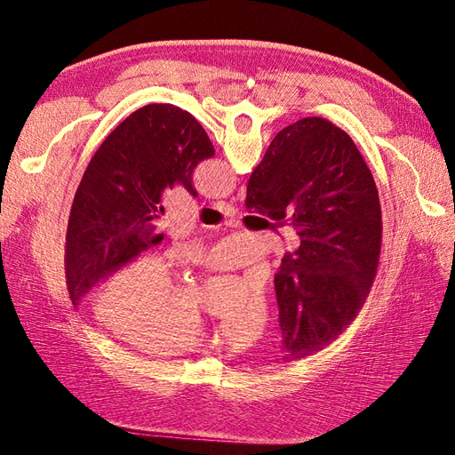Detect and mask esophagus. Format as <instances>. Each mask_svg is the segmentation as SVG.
Masks as SVG:
<instances>
[{
    "label": "esophagus",
    "instance_id": "1",
    "mask_svg": "<svg viewBox=\"0 0 455 455\" xmlns=\"http://www.w3.org/2000/svg\"><path fill=\"white\" fill-rule=\"evenodd\" d=\"M214 209H218L220 212H224L228 216H235L239 212L237 206L233 204V203H228V201H216L214 203Z\"/></svg>",
    "mask_w": 455,
    "mask_h": 455
}]
</instances>
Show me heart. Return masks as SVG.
Wrapping results in <instances>:
<instances>
[{"instance_id":"obj_1","label":"heart","mask_w":455,"mask_h":455,"mask_svg":"<svg viewBox=\"0 0 455 455\" xmlns=\"http://www.w3.org/2000/svg\"><path fill=\"white\" fill-rule=\"evenodd\" d=\"M94 313L134 347L149 353L196 351L216 338L199 301L184 291L174 261L157 252L136 256L109 275L94 298ZM266 316L264 296H251L233 315L226 338L246 346L259 336Z\"/></svg>"}]
</instances>
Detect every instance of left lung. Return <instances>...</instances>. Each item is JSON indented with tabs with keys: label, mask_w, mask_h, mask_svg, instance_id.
<instances>
[{
	"label": "left lung",
	"mask_w": 455,
	"mask_h": 455,
	"mask_svg": "<svg viewBox=\"0 0 455 455\" xmlns=\"http://www.w3.org/2000/svg\"><path fill=\"white\" fill-rule=\"evenodd\" d=\"M214 156L201 123L172 104H148L109 132L81 178L66 233V284L77 306L91 288L163 241L161 196Z\"/></svg>",
	"instance_id": "1"
}]
</instances>
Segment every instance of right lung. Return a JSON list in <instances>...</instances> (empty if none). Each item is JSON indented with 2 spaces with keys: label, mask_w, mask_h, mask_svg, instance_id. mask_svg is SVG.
I'll use <instances>...</instances> for the list:
<instances>
[{
  "label": "right lung",
  "mask_w": 455,
  "mask_h": 455,
  "mask_svg": "<svg viewBox=\"0 0 455 455\" xmlns=\"http://www.w3.org/2000/svg\"><path fill=\"white\" fill-rule=\"evenodd\" d=\"M246 209L291 216L299 246L275 273L284 359L332 343L361 311L381 251V206L351 136L323 117L284 127L246 186Z\"/></svg>",
  "instance_id": "1"
}]
</instances>
